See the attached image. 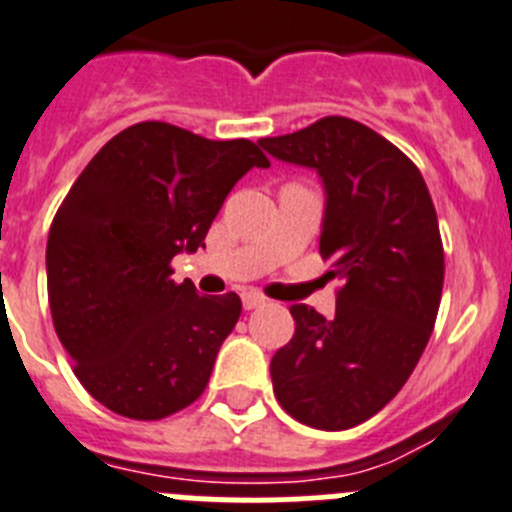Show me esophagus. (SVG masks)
I'll return each mask as SVG.
<instances>
[{
    "instance_id": "34e87169",
    "label": "esophagus",
    "mask_w": 512,
    "mask_h": 512,
    "mask_svg": "<svg viewBox=\"0 0 512 512\" xmlns=\"http://www.w3.org/2000/svg\"><path fill=\"white\" fill-rule=\"evenodd\" d=\"M260 305H265V295L255 293V290H247V293H242V308L255 310V308H260Z\"/></svg>"
}]
</instances>
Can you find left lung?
Masks as SVG:
<instances>
[{"label": "left lung", "instance_id": "8db88e82", "mask_svg": "<svg viewBox=\"0 0 512 512\" xmlns=\"http://www.w3.org/2000/svg\"><path fill=\"white\" fill-rule=\"evenodd\" d=\"M260 146L321 176V255L341 280L333 318L290 308L295 333L272 356V389L298 422L351 429L399 394L432 336L444 283L437 212L417 166L351 118H321Z\"/></svg>", "mask_w": 512, "mask_h": 512}]
</instances>
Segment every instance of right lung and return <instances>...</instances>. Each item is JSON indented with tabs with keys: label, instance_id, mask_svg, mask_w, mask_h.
Listing matches in <instances>:
<instances>
[{
	"label": "right lung",
	"instance_id": "right-lung-1",
	"mask_svg": "<svg viewBox=\"0 0 512 512\" xmlns=\"http://www.w3.org/2000/svg\"><path fill=\"white\" fill-rule=\"evenodd\" d=\"M270 161L247 138L209 141L161 121L100 148L52 219L47 298L62 348L93 399L154 422L207 389L242 313L237 293L171 280L179 252L204 247L232 186Z\"/></svg>",
	"mask_w": 512,
	"mask_h": 512
}]
</instances>
